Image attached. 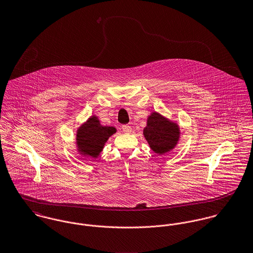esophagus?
I'll return each mask as SVG.
<instances>
[{
	"label": "esophagus",
	"instance_id": "esophagus-1",
	"mask_svg": "<svg viewBox=\"0 0 253 253\" xmlns=\"http://www.w3.org/2000/svg\"><path fill=\"white\" fill-rule=\"evenodd\" d=\"M122 130H123V132L126 133V134L132 133V128H131V126H128V125H123V126H122Z\"/></svg>",
	"mask_w": 253,
	"mask_h": 253
}]
</instances>
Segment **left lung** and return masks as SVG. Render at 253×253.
Masks as SVG:
<instances>
[{"instance_id":"obj_1","label":"left lung","mask_w":253,"mask_h":253,"mask_svg":"<svg viewBox=\"0 0 253 253\" xmlns=\"http://www.w3.org/2000/svg\"><path fill=\"white\" fill-rule=\"evenodd\" d=\"M179 127L163 117L161 114L152 113L147 118L143 136L150 148L158 154H164L171 150L179 139Z\"/></svg>"}]
</instances>
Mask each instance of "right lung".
<instances>
[{
    "label": "right lung",
    "mask_w": 253,
    "mask_h": 253,
    "mask_svg": "<svg viewBox=\"0 0 253 253\" xmlns=\"http://www.w3.org/2000/svg\"><path fill=\"white\" fill-rule=\"evenodd\" d=\"M115 132L114 127L101 125L98 117L93 115L78 130V150L84 156L96 158L103 150L106 141Z\"/></svg>",
    "instance_id": "obj_1"
}]
</instances>
